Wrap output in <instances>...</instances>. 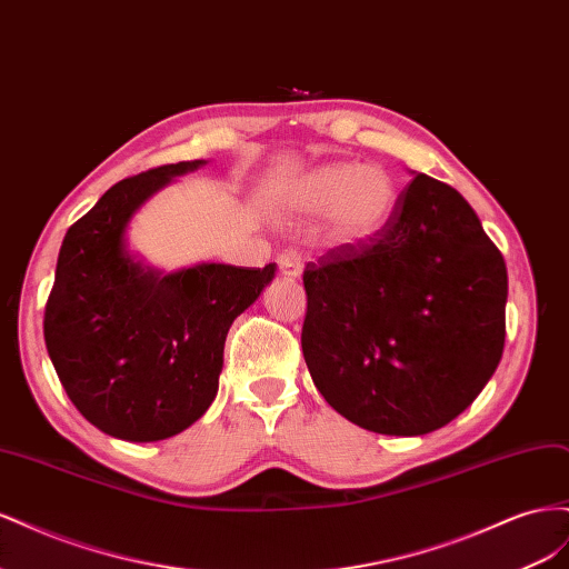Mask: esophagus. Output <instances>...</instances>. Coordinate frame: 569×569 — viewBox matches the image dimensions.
Listing matches in <instances>:
<instances>
[{
  "label": "esophagus",
  "mask_w": 569,
  "mask_h": 569,
  "mask_svg": "<svg viewBox=\"0 0 569 569\" xmlns=\"http://www.w3.org/2000/svg\"><path fill=\"white\" fill-rule=\"evenodd\" d=\"M278 263H280V272L284 274V278H289V280H297V278H301V272H303V261H301V256H299L297 251H287V253H282Z\"/></svg>",
  "instance_id": "1"
}]
</instances>
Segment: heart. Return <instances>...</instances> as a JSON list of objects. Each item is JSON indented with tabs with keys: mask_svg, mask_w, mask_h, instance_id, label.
Here are the masks:
<instances>
[{
	"mask_svg": "<svg viewBox=\"0 0 569 569\" xmlns=\"http://www.w3.org/2000/svg\"><path fill=\"white\" fill-rule=\"evenodd\" d=\"M278 203L303 222L325 218L332 244L363 249L387 232L399 206V184L382 166L335 161L289 180Z\"/></svg>",
	"mask_w": 569,
	"mask_h": 569,
	"instance_id": "1",
	"label": "heart"
}]
</instances>
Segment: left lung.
<instances>
[{
    "label": "left lung",
    "instance_id": "1",
    "mask_svg": "<svg viewBox=\"0 0 569 569\" xmlns=\"http://www.w3.org/2000/svg\"><path fill=\"white\" fill-rule=\"evenodd\" d=\"M412 176L377 242L330 249L303 270L308 372L339 416L391 437L458 418L506 341L501 251L453 187Z\"/></svg>",
    "mask_w": 569,
    "mask_h": 569
}]
</instances>
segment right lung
<instances>
[{"mask_svg": "<svg viewBox=\"0 0 569 569\" xmlns=\"http://www.w3.org/2000/svg\"><path fill=\"white\" fill-rule=\"evenodd\" d=\"M201 166L180 161L120 180L63 237L44 343L68 399L116 439L176 437L209 410L230 325L278 270L197 263L163 272L130 249L132 216Z\"/></svg>", "mask_w": 569, "mask_h": 569, "instance_id": "right-lung-1", "label": "right lung"}]
</instances>
